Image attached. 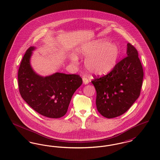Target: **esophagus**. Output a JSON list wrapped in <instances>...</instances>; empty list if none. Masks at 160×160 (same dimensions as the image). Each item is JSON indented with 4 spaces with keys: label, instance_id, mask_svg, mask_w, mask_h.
Masks as SVG:
<instances>
[{
    "label": "esophagus",
    "instance_id": "1",
    "mask_svg": "<svg viewBox=\"0 0 160 160\" xmlns=\"http://www.w3.org/2000/svg\"><path fill=\"white\" fill-rule=\"evenodd\" d=\"M82 79H83V83L84 84H88L89 83V80H88V79L87 78L83 77Z\"/></svg>",
    "mask_w": 160,
    "mask_h": 160
}]
</instances>
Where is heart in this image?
<instances>
[{"label": "heart", "mask_w": 160, "mask_h": 160, "mask_svg": "<svg viewBox=\"0 0 160 160\" xmlns=\"http://www.w3.org/2000/svg\"><path fill=\"white\" fill-rule=\"evenodd\" d=\"M77 56L87 58L85 67L93 75L104 76L116 67L121 56L119 47L106 39H97L83 44L76 50ZM73 61H77L73 58Z\"/></svg>", "instance_id": "b5f03b06"}]
</instances>
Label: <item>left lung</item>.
Masks as SVG:
<instances>
[{"instance_id":"1","label":"left lung","mask_w":160,"mask_h":160,"mask_svg":"<svg viewBox=\"0 0 160 160\" xmlns=\"http://www.w3.org/2000/svg\"><path fill=\"white\" fill-rule=\"evenodd\" d=\"M127 54L111 72L91 82L97 91V110L107 118L125 113L140 96L143 71L137 50L129 43Z\"/></svg>"}]
</instances>
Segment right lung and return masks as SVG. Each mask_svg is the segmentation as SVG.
I'll list each match as a JSON object with an SVG mask.
<instances>
[{"label": "right lung", "instance_id": "obj_1", "mask_svg": "<svg viewBox=\"0 0 160 160\" xmlns=\"http://www.w3.org/2000/svg\"><path fill=\"white\" fill-rule=\"evenodd\" d=\"M35 49L32 46L27 50L18 69L20 95L38 113L50 118H60L67 113L74 93L82 84V78L76 74L61 72L46 77L39 75L31 64Z\"/></svg>", "mask_w": 160, "mask_h": 160}]
</instances>
